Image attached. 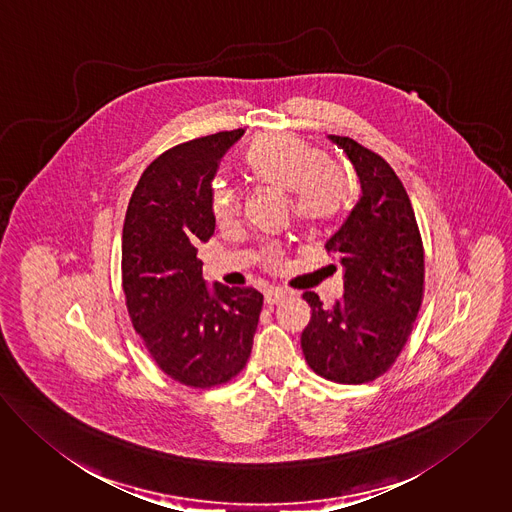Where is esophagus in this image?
Here are the masks:
<instances>
[{"instance_id":"esophagus-1","label":"esophagus","mask_w":512,"mask_h":512,"mask_svg":"<svg viewBox=\"0 0 512 512\" xmlns=\"http://www.w3.org/2000/svg\"><path fill=\"white\" fill-rule=\"evenodd\" d=\"M286 296H288V292L283 288H267L265 290V304H269V306L279 304V302H283Z\"/></svg>"}]
</instances>
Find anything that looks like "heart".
Segmentation results:
<instances>
[{
	"mask_svg": "<svg viewBox=\"0 0 512 512\" xmlns=\"http://www.w3.org/2000/svg\"><path fill=\"white\" fill-rule=\"evenodd\" d=\"M247 169L263 184L292 192V210L306 224L338 218L349 202V178L330 163L324 149L292 135H269L247 155ZM212 210L220 222L239 212V194L228 184H214Z\"/></svg>",
	"mask_w": 512,
	"mask_h": 512,
	"instance_id": "1",
	"label": "heart"
}]
</instances>
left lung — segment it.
<instances>
[{
    "instance_id": "8db88e82",
    "label": "left lung",
    "mask_w": 512,
    "mask_h": 512,
    "mask_svg": "<svg viewBox=\"0 0 512 512\" xmlns=\"http://www.w3.org/2000/svg\"><path fill=\"white\" fill-rule=\"evenodd\" d=\"M361 182V196L326 241L343 267V296L324 308L316 292L302 298L312 318L300 345L314 373L361 385L381 377L408 340L424 296V247L410 198L391 165L340 135Z\"/></svg>"
}]
</instances>
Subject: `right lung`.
Wrapping results in <instances>:
<instances>
[{"mask_svg":"<svg viewBox=\"0 0 512 512\" xmlns=\"http://www.w3.org/2000/svg\"><path fill=\"white\" fill-rule=\"evenodd\" d=\"M243 129L180 143L141 174L123 224L121 284L135 332L165 375L210 389L247 363L263 308L251 286H206L196 245L216 228L212 180Z\"/></svg>","mask_w":512,"mask_h":512,"instance_id":"add662e5","label":"right lung"}]
</instances>
